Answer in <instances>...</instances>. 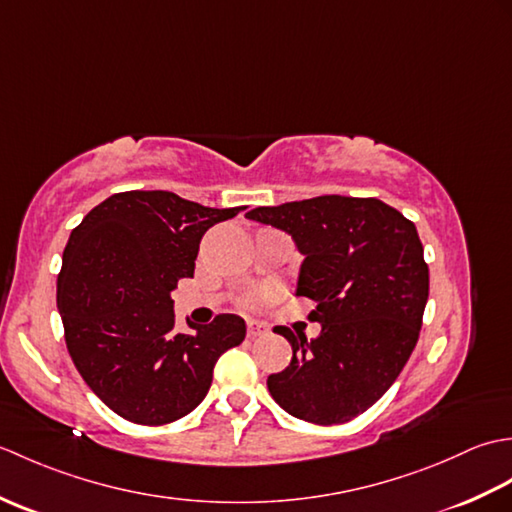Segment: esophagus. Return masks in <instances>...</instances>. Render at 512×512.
Wrapping results in <instances>:
<instances>
[{
	"mask_svg": "<svg viewBox=\"0 0 512 512\" xmlns=\"http://www.w3.org/2000/svg\"><path fill=\"white\" fill-rule=\"evenodd\" d=\"M266 332H268V328H266L264 323L253 321V319L246 321V334L250 336V339H255V336H262V334H266Z\"/></svg>",
	"mask_w": 512,
	"mask_h": 512,
	"instance_id": "1",
	"label": "esophagus"
}]
</instances>
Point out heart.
Segmentation results:
<instances>
[{
  "label": "heart",
  "mask_w": 512,
  "mask_h": 512,
  "mask_svg": "<svg viewBox=\"0 0 512 512\" xmlns=\"http://www.w3.org/2000/svg\"><path fill=\"white\" fill-rule=\"evenodd\" d=\"M266 301H268V295H266V292H255V295L248 299L250 306H262V303H266Z\"/></svg>",
  "instance_id": "obj_1"
}]
</instances>
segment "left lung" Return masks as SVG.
Instances as JSON below:
<instances>
[{"mask_svg": "<svg viewBox=\"0 0 512 512\" xmlns=\"http://www.w3.org/2000/svg\"><path fill=\"white\" fill-rule=\"evenodd\" d=\"M292 235L303 253L297 295L317 301L308 341L284 325L292 345L284 372L268 376L270 396L290 416L341 424L385 394L418 343L429 299V266L416 226L376 198L319 195L246 213Z\"/></svg>", "mask_w": 512, "mask_h": 512, "instance_id": "8db88e82", "label": "left lung"}]
</instances>
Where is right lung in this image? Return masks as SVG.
<instances>
[{
    "label": "right lung",
    "mask_w": 512,
    "mask_h": 512,
    "mask_svg": "<svg viewBox=\"0 0 512 512\" xmlns=\"http://www.w3.org/2000/svg\"><path fill=\"white\" fill-rule=\"evenodd\" d=\"M242 206L209 209L169 191L114 193L70 233L57 277L65 345L118 416L156 427L187 416L213 367L246 336L237 314L176 332L171 292L193 277L202 235Z\"/></svg>",
    "instance_id": "add662e5"
}]
</instances>
